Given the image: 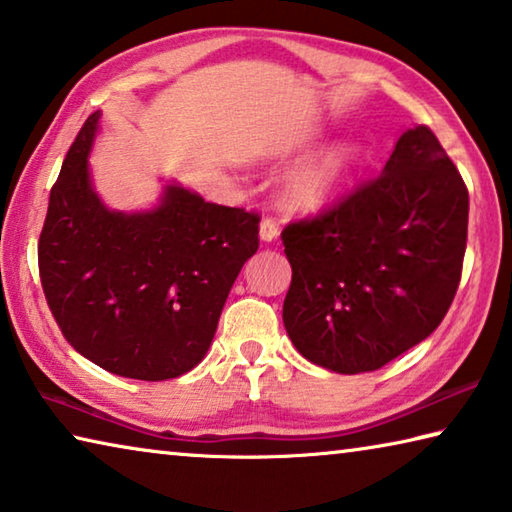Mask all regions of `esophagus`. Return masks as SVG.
<instances>
[{
  "label": "esophagus",
  "mask_w": 512,
  "mask_h": 512,
  "mask_svg": "<svg viewBox=\"0 0 512 512\" xmlns=\"http://www.w3.org/2000/svg\"><path fill=\"white\" fill-rule=\"evenodd\" d=\"M277 237H280V228H277L275 221L264 219L259 223V239L266 241V244H271V241H275Z\"/></svg>",
  "instance_id": "esophagus-1"
}]
</instances>
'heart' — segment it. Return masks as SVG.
I'll return each instance as SVG.
<instances>
[{"instance_id": "1", "label": "heart", "mask_w": 512, "mask_h": 512, "mask_svg": "<svg viewBox=\"0 0 512 512\" xmlns=\"http://www.w3.org/2000/svg\"><path fill=\"white\" fill-rule=\"evenodd\" d=\"M325 142L323 131H307L284 146L287 155L311 153ZM366 162V149L357 140H341L296 164L282 183V203L291 212L320 214L339 201Z\"/></svg>"}]
</instances>
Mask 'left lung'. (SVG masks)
I'll return each mask as SVG.
<instances>
[{
    "label": "left lung",
    "instance_id": "1",
    "mask_svg": "<svg viewBox=\"0 0 512 512\" xmlns=\"http://www.w3.org/2000/svg\"><path fill=\"white\" fill-rule=\"evenodd\" d=\"M467 212L461 173L427 126H413L375 180L332 212L287 225L282 320L296 350L357 375L427 339L461 282Z\"/></svg>",
    "mask_w": 512,
    "mask_h": 512
}]
</instances>
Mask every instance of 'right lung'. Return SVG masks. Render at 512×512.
Masks as SVG:
<instances>
[{
	"label": "right lung",
	"instance_id": "add662e5",
	"mask_svg": "<svg viewBox=\"0 0 512 512\" xmlns=\"http://www.w3.org/2000/svg\"><path fill=\"white\" fill-rule=\"evenodd\" d=\"M101 110L85 119L49 194L38 244L47 305L65 339L112 375L164 381L205 359L228 293L259 246V216L205 203L164 180L146 210H112L90 153Z\"/></svg>",
	"mask_w": 512,
	"mask_h": 512
}]
</instances>
